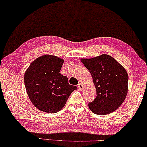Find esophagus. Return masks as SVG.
Returning a JSON list of instances; mask_svg holds the SVG:
<instances>
[{
    "label": "esophagus",
    "instance_id": "34e87169",
    "mask_svg": "<svg viewBox=\"0 0 147 147\" xmlns=\"http://www.w3.org/2000/svg\"><path fill=\"white\" fill-rule=\"evenodd\" d=\"M78 88L80 90H82L84 89V86L81 83H79L78 85Z\"/></svg>",
    "mask_w": 147,
    "mask_h": 147
}]
</instances>
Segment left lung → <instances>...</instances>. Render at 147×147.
<instances>
[{"label": "left lung", "instance_id": "1", "mask_svg": "<svg viewBox=\"0 0 147 147\" xmlns=\"http://www.w3.org/2000/svg\"><path fill=\"white\" fill-rule=\"evenodd\" d=\"M92 74L97 96L89 103V108L99 115L110 114L124 102L127 93L128 75L125 69L107 54L92 59H82Z\"/></svg>", "mask_w": 147, "mask_h": 147}]
</instances>
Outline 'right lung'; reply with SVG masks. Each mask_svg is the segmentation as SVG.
I'll use <instances>...</instances> for the list:
<instances>
[{
  "mask_svg": "<svg viewBox=\"0 0 147 147\" xmlns=\"http://www.w3.org/2000/svg\"><path fill=\"white\" fill-rule=\"evenodd\" d=\"M63 60L50 55L37 58L24 75L27 93L32 104L45 113H55L63 108L69 95L77 89L59 73Z\"/></svg>",
  "mask_w": 147,
  "mask_h": 147,
  "instance_id": "add662e5",
  "label": "right lung"
}]
</instances>
